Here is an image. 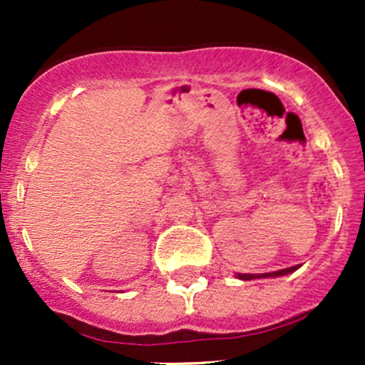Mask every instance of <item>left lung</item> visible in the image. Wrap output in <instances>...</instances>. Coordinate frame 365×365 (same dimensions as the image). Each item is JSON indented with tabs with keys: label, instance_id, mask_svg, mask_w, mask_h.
<instances>
[{
	"label": "left lung",
	"instance_id": "8db88e82",
	"mask_svg": "<svg viewBox=\"0 0 365 365\" xmlns=\"http://www.w3.org/2000/svg\"><path fill=\"white\" fill-rule=\"evenodd\" d=\"M298 267H292V268H284V270H279V272H268V274H238V279L242 281H251V279H259V277H279V275H286V274H292L295 272Z\"/></svg>",
	"mask_w": 365,
	"mask_h": 365
}]
</instances>
